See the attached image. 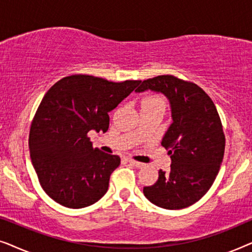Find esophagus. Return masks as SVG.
<instances>
[{"label": "esophagus", "instance_id": "34e87169", "mask_svg": "<svg viewBox=\"0 0 252 252\" xmlns=\"http://www.w3.org/2000/svg\"><path fill=\"white\" fill-rule=\"evenodd\" d=\"M127 161H128L129 164L134 165V166H135V167H142L143 166L142 163H140V161H136V160H134V159H130V158H127Z\"/></svg>", "mask_w": 252, "mask_h": 252}]
</instances>
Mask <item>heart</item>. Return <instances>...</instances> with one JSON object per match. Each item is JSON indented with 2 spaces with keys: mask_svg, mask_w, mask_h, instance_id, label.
I'll use <instances>...</instances> for the list:
<instances>
[{
  "mask_svg": "<svg viewBox=\"0 0 252 252\" xmlns=\"http://www.w3.org/2000/svg\"><path fill=\"white\" fill-rule=\"evenodd\" d=\"M142 105H164V101L159 96H148L142 101Z\"/></svg>",
  "mask_w": 252,
  "mask_h": 252,
  "instance_id": "obj_1",
  "label": "heart"
}]
</instances>
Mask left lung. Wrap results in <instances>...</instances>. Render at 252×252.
I'll return each instance as SVG.
<instances>
[{"label":"left lung","instance_id":"left-lung-1","mask_svg":"<svg viewBox=\"0 0 252 252\" xmlns=\"http://www.w3.org/2000/svg\"><path fill=\"white\" fill-rule=\"evenodd\" d=\"M140 84L136 93L156 92L168 99L172 117L161 140L171 171L159 170L156 184L144 187L143 194L159 208H187L206 194L219 172L225 153L221 120L212 99L192 82L158 75Z\"/></svg>","mask_w":252,"mask_h":252}]
</instances>
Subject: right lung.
<instances>
[{
  "label": "right lung",
  "mask_w": 252,
  "mask_h": 252,
  "mask_svg": "<svg viewBox=\"0 0 252 252\" xmlns=\"http://www.w3.org/2000/svg\"><path fill=\"white\" fill-rule=\"evenodd\" d=\"M140 82L74 74L61 79L43 96L31 125L29 147L41 187L58 204L86 208L108 191L120 158L93 148L87 134L105 133L109 112Z\"/></svg>",
  "instance_id": "right-lung-1"
}]
</instances>
